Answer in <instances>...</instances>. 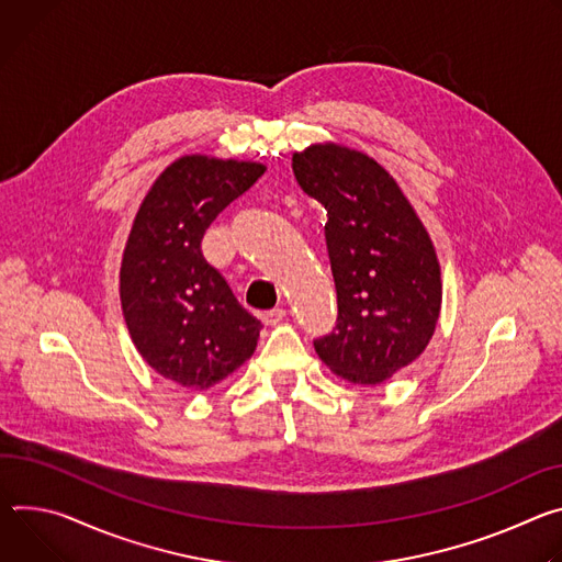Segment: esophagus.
<instances>
[{
	"mask_svg": "<svg viewBox=\"0 0 562 562\" xmlns=\"http://www.w3.org/2000/svg\"><path fill=\"white\" fill-rule=\"evenodd\" d=\"M261 319H263V324H268V326H277V324H281V322L285 319V310H283V307L268 310V313L261 315Z\"/></svg>",
	"mask_w": 562,
	"mask_h": 562,
	"instance_id": "1",
	"label": "esophagus"
}]
</instances>
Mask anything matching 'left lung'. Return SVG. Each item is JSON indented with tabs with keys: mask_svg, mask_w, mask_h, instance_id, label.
I'll return each instance as SVG.
<instances>
[{
	"mask_svg": "<svg viewBox=\"0 0 562 562\" xmlns=\"http://www.w3.org/2000/svg\"><path fill=\"white\" fill-rule=\"evenodd\" d=\"M301 190L324 205L339 317L315 339L341 380L378 386L432 339L442 272L432 240L397 180L363 151L315 143L292 156Z\"/></svg>",
	"mask_w": 562,
	"mask_h": 562,
	"instance_id": "8db88e82",
	"label": "left lung"
}]
</instances>
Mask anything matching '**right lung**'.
Listing matches in <instances>:
<instances>
[{
  "label": "right lung",
  "instance_id": "obj_1",
  "mask_svg": "<svg viewBox=\"0 0 562 562\" xmlns=\"http://www.w3.org/2000/svg\"><path fill=\"white\" fill-rule=\"evenodd\" d=\"M263 171L255 160L180 156L149 187L124 243V324L140 357L182 389H212L257 350L261 322L205 261L201 240Z\"/></svg>",
  "mask_w": 562,
  "mask_h": 562
}]
</instances>
